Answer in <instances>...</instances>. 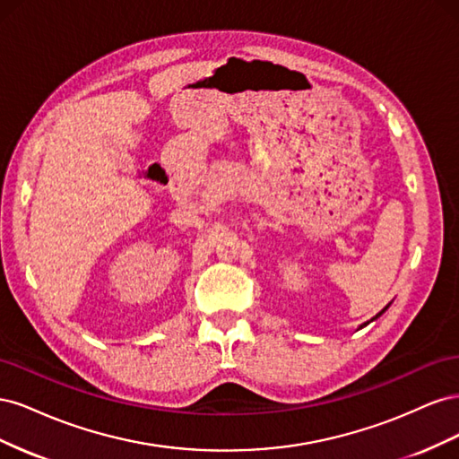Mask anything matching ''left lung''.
Here are the masks:
<instances>
[{
  "label": "left lung",
  "mask_w": 459,
  "mask_h": 459,
  "mask_svg": "<svg viewBox=\"0 0 459 459\" xmlns=\"http://www.w3.org/2000/svg\"><path fill=\"white\" fill-rule=\"evenodd\" d=\"M388 307H391V302H388V304H386V307H385V308H383V310H381V312H379V314H375V316H373V317H371V319H368V322H364V324H362V325H358V329H362V327H366V325H368V324H371V322H375V319H377V317H379V316H383V314H385V312H386V308H388Z\"/></svg>",
  "instance_id": "obj_1"
}]
</instances>
